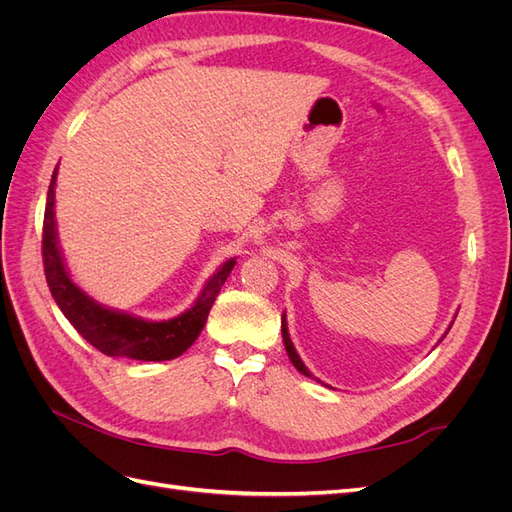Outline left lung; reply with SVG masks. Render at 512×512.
<instances>
[{"mask_svg":"<svg viewBox=\"0 0 512 512\" xmlns=\"http://www.w3.org/2000/svg\"><path fill=\"white\" fill-rule=\"evenodd\" d=\"M282 337H284V346H286V352H288V356H290V361H292V365L297 367L303 376H307V378H312V374H309V369L303 365V361L299 359V354H297V350H294V346H292V342H290V335H288V327H286V316H282Z\"/></svg>","mask_w":512,"mask_h":512,"instance_id":"left-lung-1","label":"left lung"}]
</instances>
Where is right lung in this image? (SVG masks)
<instances>
[{"mask_svg": "<svg viewBox=\"0 0 512 512\" xmlns=\"http://www.w3.org/2000/svg\"><path fill=\"white\" fill-rule=\"evenodd\" d=\"M55 177L57 168L53 170V179L49 185V196H46L44 224H42V262L46 284L53 294L55 303L61 312L70 320L72 327L79 331L87 342L98 348L106 356H126L136 361H170L177 359L188 350L196 337L203 331L209 309L218 297L224 282L235 267V258L226 260L218 269L207 286L200 292L196 303L188 312L164 322H149L143 318H134L130 314L113 312L98 305L94 299L76 286L64 267L55 232Z\"/></svg>", "mask_w": 512, "mask_h": 512, "instance_id": "obj_1", "label": "right lung"}]
</instances>
